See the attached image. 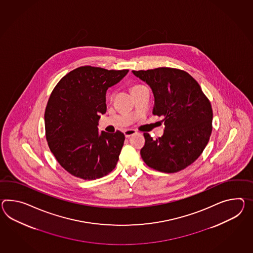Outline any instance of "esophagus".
<instances>
[{
	"mask_svg": "<svg viewBox=\"0 0 253 253\" xmlns=\"http://www.w3.org/2000/svg\"><path fill=\"white\" fill-rule=\"evenodd\" d=\"M124 132L125 137H126V138H129V137H130V136L133 135V134H135L137 131H136L135 129H125Z\"/></svg>",
	"mask_w": 253,
	"mask_h": 253,
	"instance_id": "obj_1",
	"label": "esophagus"
}]
</instances>
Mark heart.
<instances>
[{"mask_svg":"<svg viewBox=\"0 0 253 253\" xmlns=\"http://www.w3.org/2000/svg\"><path fill=\"white\" fill-rule=\"evenodd\" d=\"M141 86V85H134V86H131V89H132V88H134V87H136V86Z\"/></svg>","mask_w":253,"mask_h":253,"instance_id":"heart-1","label":"heart"}]
</instances>
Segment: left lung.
Masks as SVG:
<instances>
[{"label":"left lung","mask_w":253,"mask_h":253,"mask_svg":"<svg viewBox=\"0 0 253 253\" xmlns=\"http://www.w3.org/2000/svg\"><path fill=\"white\" fill-rule=\"evenodd\" d=\"M151 86L153 114L164 116L166 128L157 139L145 132L142 160L159 172H176L190 166L210 141L213 111L197 81L178 68L132 70Z\"/></svg>","instance_id":"left-lung-1"}]
</instances>
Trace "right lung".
<instances>
[{
  "label": "right lung",
  "instance_id": "1",
  "mask_svg": "<svg viewBox=\"0 0 253 253\" xmlns=\"http://www.w3.org/2000/svg\"><path fill=\"white\" fill-rule=\"evenodd\" d=\"M91 66L76 68L54 87L44 111L45 138L50 151L76 177H103L117 165L125 136L101 131L98 123L107 111L106 91L128 73Z\"/></svg>",
  "mask_w": 253,
  "mask_h": 253
}]
</instances>
